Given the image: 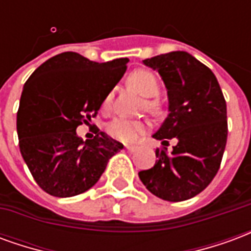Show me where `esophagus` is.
Returning a JSON list of instances; mask_svg holds the SVG:
<instances>
[{
	"label": "esophagus",
	"instance_id": "34e87169",
	"mask_svg": "<svg viewBox=\"0 0 251 251\" xmlns=\"http://www.w3.org/2000/svg\"><path fill=\"white\" fill-rule=\"evenodd\" d=\"M125 149L127 151V152L133 153L137 151V147H133V145H125Z\"/></svg>",
	"mask_w": 251,
	"mask_h": 251
}]
</instances>
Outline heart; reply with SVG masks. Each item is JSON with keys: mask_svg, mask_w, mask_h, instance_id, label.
Instances as JSON below:
<instances>
[{"mask_svg": "<svg viewBox=\"0 0 251 251\" xmlns=\"http://www.w3.org/2000/svg\"><path fill=\"white\" fill-rule=\"evenodd\" d=\"M129 83L133 87L136 88L138 93L141 94L145 98H153L156 97L160 91V86L156 76L152 72L145 71V70H138V71L131 72L129 76ZM113 100V93H109L104 97L102 102V109L107 110ZM147 109L152 113H157L160 110L157 100L154 99H147ZM145 124L140 121H130L126 118H115L110 122L106 130L109 133L110 137H113L114 140L122 142H133L136 141L138 136L142 131L145 130Z\"/></svg>", "mask_w": 251, "mask_h": 251, "instance_id": "1", "label": "heart"}]
</instances>
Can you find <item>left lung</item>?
Returning a JSON list of instances; mask_svg holds the SVG:
<instances>
[{
    "label": "left lung",
    "instance_id": "1",
    "mask_svg": "<svg viewBox=\"0 0 251 251\" xmlns=\"http://www.w3.org/2000/svg\"><path fill=\"white\" fill-rule=\"evenodd\" d=\"M168 90L169 115L153 137L168 145L156 149V164L138 172L153 195L168 201L191 199L210 184L221 167L227 142V107L214 72L187 52L145 59Z\"/></svg>",
    "mask_w": 251,
    "mask_h": 251
}]
</instances>
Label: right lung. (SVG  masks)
<instances>
[{"label": "right lung", "instance_id": "right-lung-1", "mask_svg": "<svg viewBox=\"0 0 251 251\" xmlns=\"http://www.w3.org/2000/svg\"><path fill=\"white\" fill-rule=\"evenodd\" d=\"M127 62L121 57L97 63L63 52L43 63L24 84L17 111L20 152L47 194L70 198L86 192L124 148L99 129L93 140L83 141L76 127L97 117Z\"/></svg>", "mask_w": 251, "mask_h": 251}]
</instances>
